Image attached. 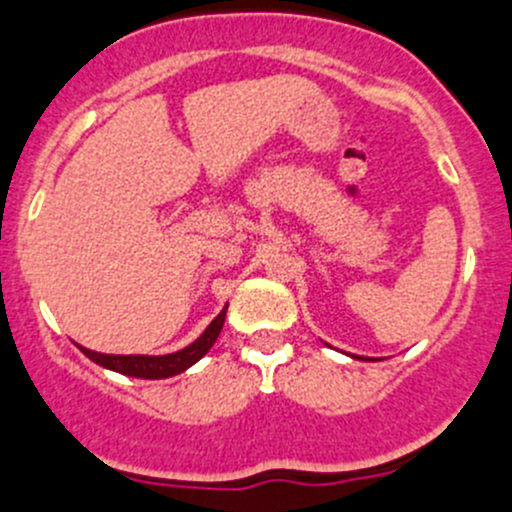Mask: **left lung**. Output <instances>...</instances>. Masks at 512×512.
<instances>
[{"label": "left lung", "instance_id": "obj_1", "mask_svg": "<svg viewBox=\"0 0 512 512\" xmlns=\"http://www.w3.org/2000/svg\"><path fill=\"white\" fill-rule=\"evenodd\" d=\"M356 359H361V356H356Z\"/></svg>", "mask_w": 512, "mask_h": 512}]
</instances>
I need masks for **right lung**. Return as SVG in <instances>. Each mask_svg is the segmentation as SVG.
Returning a JSON list of instances; mask_svg holds the SVG:
<instances>
[{"label":"right lung","mask_w":512,"mask_h":512,"mask_svg":"<svg viewBox=\"0 0 512 512\" xmlns=\"http://www.w3.org/2000/svg\"><path fill=\"white\" fill-rule=\"evenodd\" d=\"M225 312L227 307L208 324V329H205V332L200 334L190 347L180 349V352H173V354H163V356L101 354V352H91V349L86 347H79V349L89 356L91 361H96L98 366H103V369L118 371V374H126V376H136V379H168V376H175L180 374V371L190 369L195 361H200L210 352V347L215 344V339H218L220 329H223L225 324Z\"/></svg>","instance_id":"add662e5"}]
</instances>
